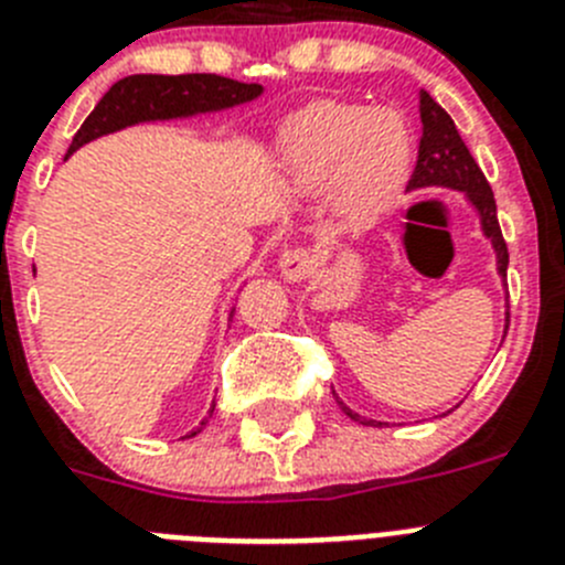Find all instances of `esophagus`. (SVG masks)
<instances>
[{
  "label": "esophagus",
  "instance_id": "34e87169",
  "mask_svg": "<svg viewBox=\"0 0 565 565\" xmlns=\"http://www.w3.org/2000/svg\"><path fill=\"white\" fill-rule=\"evenodd\" d=\"M308 271H310L308 248L294 246L282 252V257H279V274H282V279H288V282H299V279L308 277Z\"/></svg>",
  "mask_w": 565,
  "mask_h": 565
}]
</instances>
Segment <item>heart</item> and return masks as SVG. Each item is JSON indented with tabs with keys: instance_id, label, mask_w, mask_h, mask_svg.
I'll return each instance as SVG.
<instances>
[{
	"instance_id": "obj_1",
	"label": "heart",
	"mask_w": 565,
	"mask_h": 565,
	"mask_svg": "<svg viewBox=\"0 0 565 565\" xmlns=\"http://www.w3.org/2000/svg\"><path fill=\"white\" fill-rule=\"evenodd\" d=\"M282 162L299 190L333 181L339 218L364 226L390 212L406 184L412 139L397 114L322 103L288 122Z\"/></svg>"
}]
</instances>
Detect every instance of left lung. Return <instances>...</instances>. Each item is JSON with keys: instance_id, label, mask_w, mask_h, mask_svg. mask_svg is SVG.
Returning a JSON list of instances; mask_svg holds the SVG:
<instances>
[{"instance_id": "1", "label": "left lung", "mask_w": 565, "mask_h": 565, "mask_svg": "<svg viewBox=\"0 0 565 565\" xmlns=\"http://www.w3.org/2000/svg\"><path fill=\"white\" fill-rule=\"evenodd\" d=\"M420 120H423V137L420 148H417V162H414L412 179H408L406 188H454L462 190L470 199V204L479 210L482 215L484 235L493 241L495 255H499V274L507 277V243L501 235L499 215H495V199L493 190H490L488 179H484L482 168L476 164V159L470 157L468 145L459 137L457 126H454L451 114L445 111L437 100H434L428 92H420ZM353 420H361L359 414L350 412V408L341 403Z\"/></svg>"}]
</instances>
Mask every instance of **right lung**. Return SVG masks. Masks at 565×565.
I'll return each mask as SVG.
<instances>
[{
	"label": "right lung",
	"instance_id": "1",
	"mask_svg": "<svg viewBox=\"0 0 565 565\" xmlns=\"http://www.w3.org/2000/svg\"><path fill=\"white\" fill-rule=\"evenodd\" d=\"M257 83H241L224 75H131L122 77L103 95L95 111L77 128L72 148H81L89 139L126 128L142 120H164V117H184L195 111H215V108L237 106L260 95ZM215 408V406H212ZM210 408V414H212ZM206 423V420H204ZM201 423V426H204ZM199 431V428H195ZM195 431L190 437H195Z\"/></svg>",
	"mask_w": 565,
	"mask_h": 565
}]
</instances>
